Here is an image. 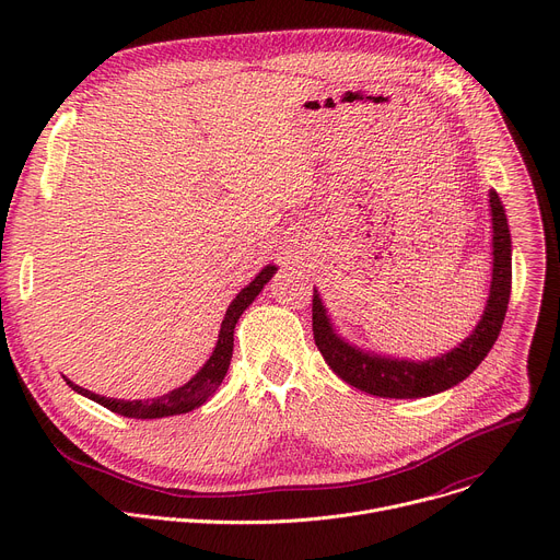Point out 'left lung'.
Instances as JSON below:
<instances>
[{
	"mask_svg": "<svg viewBox=\"0 0 560 560\" xmlns=\"http://www.w3.org/2000/svg\"><path fill=\"white\" fill-rule=\"evenodd\" d=\"M492 208V283L481 322L458 348L428 361L392 359L350 346L337 335L322 296L314 290L312 332L318 352L337 376L361 392L385 398H419L443 392L467 378L499 339L512 292V238L508 217L497 190H490Z\"/></svg>",
	"mask_w": 560,
	"mask_h": 560,
	"instance_id": "left-lung-1",
	"label": "left lung"
}]
</instances>
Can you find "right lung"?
<instances>
[{
	"label": "right lung",
	"instance_id": "right-lung-1",
	"mask_svg": "<svg viewBox=\"0 0 560 560\" xmlns=\"http://www.w3.org/2000/svg\"><path fill=\"white\" fill-rule=\"evenodd\" d=\"M277 272V266H266L242 292H238L232 303L225 310V316L221 322V330H219V339L214 346L212 357L206 361V365L182 387L150 398V401H124V398H110V396H102L95 394L91 389H84L74 385L72 381L66 383L68 387H72L77 394L89 396L91 401L108 408L115 415L128 417V419H162V417H175V415H186L199 406H203L208 398L214 394V389L221 385L230 359H232V346H234V326L238 322V316L244 314V310L257 299V294L264 290V285L272 279V275Z\"/></svg>",
	"mask_w": 560,
	"mask_h": 560
}]
</instances>
